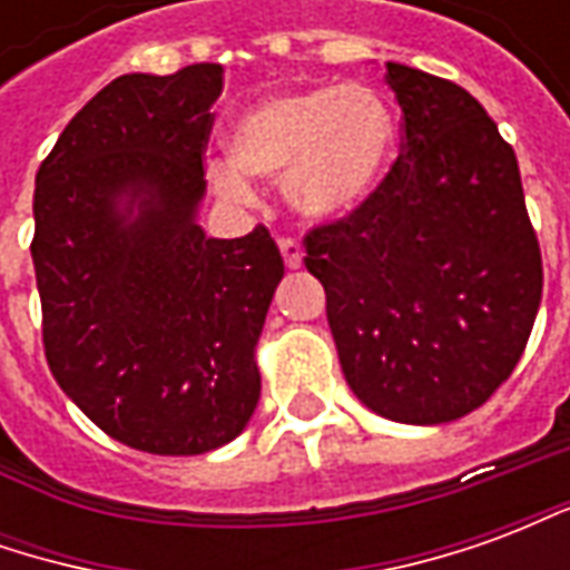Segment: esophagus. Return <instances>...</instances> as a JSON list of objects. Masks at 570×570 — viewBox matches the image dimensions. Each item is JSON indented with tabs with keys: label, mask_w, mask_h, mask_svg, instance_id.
Returning <instances> with one entry per match:
<instances>
[{
	"label": "esophagus",
	"mask_w": 570,
	"mask_h": 570,
	"mask_svg": "<svg viewBox=\"0 0 570 570\" xmlns=\"http://www.w3.org/2000/svg\"><path fill=\"white\" fill-rule=\"evenodd\" d=\"M277 247H281V253H284L286 268H298V265H302V247H298L296 237L281 235L277 237Z\"/></svg>",
	"instance_id": "esophagus-1"
}]
</instances>
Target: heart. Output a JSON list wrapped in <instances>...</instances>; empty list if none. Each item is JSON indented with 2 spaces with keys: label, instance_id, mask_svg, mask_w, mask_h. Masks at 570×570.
Here are the masks:
<instances>
[{
  "label": "heart",
  "instance_id": "b5f03b06",
  "mask_svg": "<svg viewBox=\"0 0 570 570\" xmlns=\"http://www.w3.org/2000/svg\"><path fill=\"white\" fill-rule=\"evenodd\" d=\"M394 116L370 85H314L249 106L228 130L232 195L244 183H284L289 207L308 219L345 216L375 188L394 158Z\"/></svg>",
  "mask_w": 570,
  "mask_h": 570
}]
</instances>
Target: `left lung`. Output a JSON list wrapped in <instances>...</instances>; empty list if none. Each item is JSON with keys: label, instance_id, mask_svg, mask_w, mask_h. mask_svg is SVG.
<instances>
[{"label": "left lung", "instance_id": "1", "mask_svg": "<svg viewBox=\"0 0 570 570\" xmlns=\"http://www.w3.org/2000/svg\"><path fill=\"white\" fill-rule=\"evenodd\" d=\"M400 158L360 207L311 228L305 268L351 391L384 419L445 424L501 387L528 345L543 262L519 161L473 94L387 63Z\"/></svg>", "mask_w": 570, "mask_h": 570}]
</instances>
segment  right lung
I'll list each match as a JSON object with an SVG mask.
<instances>
[{
	"label": "right lung",
	"instance_id": "1",
	"mask_svg": "<svg viewBox=\"0 0 570 570\" xmlns=\"http://www.w3.org/2000/svg\"><path fill=\"white\" fill-rule=\"evenodd\" d=\"M219 91V63L121 76L36 174L30 253L51 375L104 433L149 454L213 452L247 428L253 351L284 277L265 225L219 240L195 223Z\"/></svg>",
	"mask_w": 570,
	"mask_h": 570
}]
</instances>
